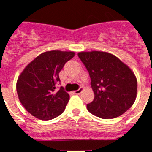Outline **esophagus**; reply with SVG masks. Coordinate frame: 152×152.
Segmentation results:
<instances>
[{"label": "esophagus", "instance_id": "obj_1", "mask_svg": "<svg viewBox=\"0 0 152 152\" xmlns=\"http://www.w3.org/2000/svg\"><path fill=\"white\" fill-rule=\"evenodd\" d=\"M83 91V88H80L78 90H76L74 91V94H76V95H80Z\"/></svg>", "mask_w": 152, "mask_h": 152}]
</instances>
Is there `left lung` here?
<instances>
[{
  "mask_svg": "<svg viewBox=\"0 0 152 152\" xmlns=\"http://www.w3.org/2000/svg\"><path fill=\"white\" fill-rule=\"evenodd\" d=\"M78 57L91 77L95 98L87 105L89 112L103 119L119 117L133 105L137 80L120 59L102 51L80 52Z\"/></svg>",
  "mask_w": 152,
  "mask_h": 152,
  "instance_id": "obj_1",
  "label": "left lung"
}]
</instances>
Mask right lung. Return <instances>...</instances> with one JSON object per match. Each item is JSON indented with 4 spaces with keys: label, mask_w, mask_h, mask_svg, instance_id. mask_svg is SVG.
<instances>
[{
    "label": "right lung",
    "mask_w": 152,
    "mask_h": 152,
    "mask_svg": "<svg viewBox=\"0 0 152 152\" xmlns=\"http://www.w3.org/2000/svg\"><path fill=\"white\" fill-rule=\"evenodd\" d=\"M72 51L52 50L34 58L19 76L16 91L20 102L27 112L40 120L48 121L61 114L69 95L61 87L59 72L64 64L74 57Z\"/></svg>",
    "instance_id": "1"
}]
</instances>
